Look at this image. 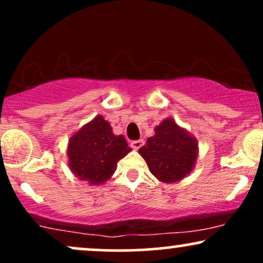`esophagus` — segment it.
Wrapping results in <instances>:
<instances>
[{"label": "esophagus", "instance_id": "obj_1", "mask_svg": "<svg viewBox=\"0 0 263 263\" xmlns=\"http://www.w3.org/2000/svg\"><path fill=\"white\" fill-rule=\"evenodd\" d=\"M143 143H144L143 140L132 141V142H131V146H132V148H134V149H138V148H141L142 146H143Z\"/></svg>", "mask_w": 263, "mask_h": 263}]
</instances>
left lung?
<instances>
[{
	"label": "left lung",
	"mask_w": 263,
	"mask_h": 263,
	"mask_svg": "<svg viewBox=\"0 0 263 263\" xmlns=\"http://www.w3.org/2000/svg\"><path fill=\"white\" fill-rule=\"evenodd\" d=\"M151 173L162 183H177L194 170L199 147L198 140L167 117L155 127V136L138 149Z\"/></svg>",
	"instance_id": "1"
}]
</instances>
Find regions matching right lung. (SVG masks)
I'll use <instances>...</instances> for the list:
<instances>
[{
    "label": "right lung",
    "mask_w": 263,
    "mask_h": 263,
    "mask_svg": "<svg viewBox=\"0 0 263 263\" xmlns=\"http://www.w3.org/2000/svg\"><path fill=\"white\" fill-rule=\"evenodd\" d=\"M131 151L123 135H115L110 123L98 115L70 136L66 156L78 179L101 185L112 177L117 162Z\"/></svg>",
    "instance_id": "1"
}]
</instances>
